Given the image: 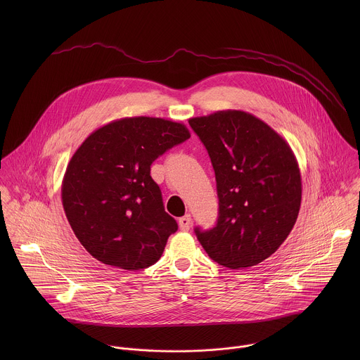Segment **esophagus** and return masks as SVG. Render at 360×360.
<instances>
[{
    "label": "esophagus",
    "mask_w": 360,
    "mask_h": 360,
    "mask_svg": "<svg viewBox=\"0 0 360 360\" xmlns=\"http://www.w3.org/2000/svg\"><path fill=\"white\" fill-rule=\"evenodd\" d=\"M179 226H180V230L181 231H188L190 230V226H191V216L190 214H186L183 217L179 219Z\"/></svg>",
    "instance_id": "obj_1"
}]
</instances>
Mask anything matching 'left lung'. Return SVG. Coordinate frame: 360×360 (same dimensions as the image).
<instances>
[{
  "instance_id": "obj_1",
  "label": "left lung",
  "mask_w": 360,
  "mask_h": 360,
  "mask_svg": "<svg viewBox=\"0 0 360 360\" xmlns=\"http://www.w3.org/2000/svg\"><path fill=\"white\" fill-rule=\"evenodd\" d=\"M188 123L207 150L219 197L216 226L197 227V238L224 267L255 266L280 248L297 221V158L278 133L244 110H217Z\"/></svg>"
}]
</instances>
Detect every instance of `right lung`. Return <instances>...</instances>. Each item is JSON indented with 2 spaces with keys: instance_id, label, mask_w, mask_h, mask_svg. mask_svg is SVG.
Here are the masks:
<instances>
[{
  "instance_id": "obj_1",
  "label": "right lung",
  "mask_w": 360,
  "mask_h": 360,
  "mask_svg": "<svg viewBox=\"0 0 360 360\" xmlns=\"http://www.w3.org/2000/svg\"><path fill=\"white\" fill-rule=\"evenodd\" d=\"M187 139L183 123L136 116L113 120L83 141L62 180V205L91 257L124 270L159 260L177 223L165 212L151 165Z\"/></svg>"
}]
</instances>
